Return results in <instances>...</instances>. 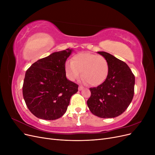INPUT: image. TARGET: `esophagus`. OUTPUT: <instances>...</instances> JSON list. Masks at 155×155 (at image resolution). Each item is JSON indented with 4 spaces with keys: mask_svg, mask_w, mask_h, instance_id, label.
I'll use <instances>...</instances> for the list:
<instances>
[{
    "mask_svg": "<svg viewBox=\"0 0 155 155\" xmlns=\"http://www.w3.org/2000/svg\"><path fill=\"white\" fill-rule=\"evenodd\" d=\"M79 91H82L83 89V87H82V86H79Z\"/></svg>",
    "mask_w": 155,
    "mask_h": 155,
    "instance_id": "34e87169",
    "label": "esophagus"
}]
</instances>
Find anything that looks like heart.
I'll return each mask as SVG.
<instances>
[{"mask_svg":"<svg viewBox=\"0 0 155 155\" xmlns=\"http://www.w3.org/2000/svg\"><path fill=\"white\" fill-rule=\"evenodd\" d=\"M65 72L67 78L74 81L80 76L83 81L91 86H98L104 83L109 74V63L101 55L82 52L75 55L72 62L65 64Z\"/></svg>","mask_w":155,"mask_h":155,"instance_id":"obj_1","label":"heart"}]
</instances>
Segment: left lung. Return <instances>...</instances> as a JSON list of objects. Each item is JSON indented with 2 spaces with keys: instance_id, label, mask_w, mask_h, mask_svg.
<instances>
[{
  "instance_id": "8db88e82",
  "label": "left lung",
  "mask_w": 155,
  "mask_h": 155,
  "mask_svg": "<svg viewBox=\"0 0 155 155\" xmlns=\"http://www.w3.org/2000/svg\"><path fill=\"white\" fill-rule=\"evenodd\" d=\"M97 53L109 63V74L101 85L90 88L87 105L100 118H115L124 112L133 100L135 78L125 62L105 51Z\"/></svg>"
}]
</instances>
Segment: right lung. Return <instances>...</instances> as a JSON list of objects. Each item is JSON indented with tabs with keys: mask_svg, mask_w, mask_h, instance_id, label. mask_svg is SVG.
<instances>
[{
	"mask_svg": "<svg viewBox=\"0 0 155 155\" xmlns=\"http://www.w3.org/2000/svg\"><path fill=\"white\" fill-rule=\"evenodd\" d=\"M72 49L54 52L26 70L22 94L27 107L37 118L54 120L67 110L78 85L66 77L65 63Z\"/></svg>",
	"mask_w": 155,
	"mask_h": 155,
	"instance_id": "1",
	"label": "right lung"
}]
</instances>
